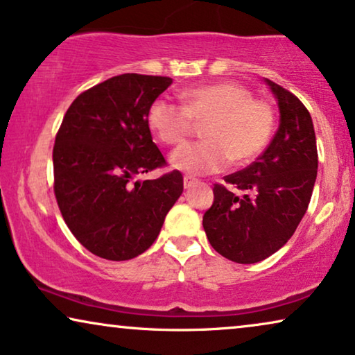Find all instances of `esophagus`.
Here are the masks:
<instances>
[{
  "mask_svg": "<svg viewBox=\"0 0 355 355\" xmlns=\"http://www.w3.org/2000/svg\"><path fill=\"white\" fill-rule=\"evenodd\" d=\"M196 182V178H193L191 175H185V177H183V185H185V188H191Z\"/></svg>",
  "mask_w": 355,
  "mask_h": 355,
  "instance_id": "obj_1",
  "label": "esophagus"
}]
</instances>
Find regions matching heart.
Listing matches in <instances>:
<instances>
[{
    "label": "heart",
    "instance_id": "obj_1",
    "mask_svg": "<svg viewBox=\"0 0 355 355\" xmlns=\"http://www.w3.org/2000/svg\"><path fill=\"white\" fill-rule=\"evenodd\" d=\"M182 103L159 97L148 110V125L162 144L180 146L205 123V141L170 155L175 168L193 175L214 173L230 162H252L272 138L276 115L266 101L254 98L240 83H214L183 91Z\"/></svg>",
    "mask_w": 355,
    "mask_h": 355
}]
</instances>
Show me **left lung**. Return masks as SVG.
Here are the masks:
<instances>
[{
  "mask_svg": "<svg viewBox=\"0 0 355 355\" xmlns=\"http://www.w3.org/2000/svg\"><path fill=\"white\" fill-rule=\"evenodd\" d=\"M281 125L268 149L247 168L224 177L235 195L216 183L202 216L212 248L230 261L258 263L284 247L300 224L313 193L318 150L310 112L299 97L269 81Z\"/></svg>",
  "mask_w": 355,
  "mask_h": 355,
  "instance_id": "8db88e82",
  "label": "left lung"
}]
</instances>
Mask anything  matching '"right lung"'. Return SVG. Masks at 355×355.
I'll return each instance as SVG.
<instances>
[{"instance_id": "obj_1", "label": "right lung", "mask_w": 355, "mask_h": 355, "mask_svg": "<svg viewBox=\"0 0 355 355\" xmlns=\"http://www.w3.org/2000/svg\"><path fill=\"white\" fill-rule=\"evenodd\" d=\"M170 84L167 76H113L74 98L56 133L53 191L61 216L76 240L103 259L144 253L183 191L178 170L133 180L167 165L148 110Z\"/></svg>"}]
</instances>
